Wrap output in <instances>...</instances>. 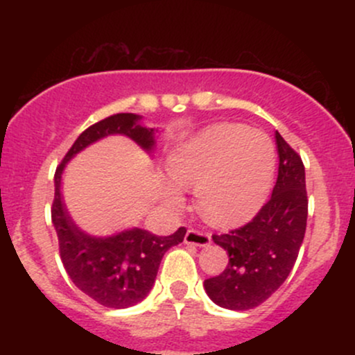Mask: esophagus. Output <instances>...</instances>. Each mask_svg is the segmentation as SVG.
<instances>
[{
  "mask_svg": "<svg viewBox=\"0 0 355 355\" xmlns=\"http://www.w3.org/2000/svg\"><path fill=\"white\" fill-rule=\"evenodd\" d=\"M210 235L200 230H189L185 234V243L187 245L195 247H209L210 245Z\"/></svg>",
  "mask_w": 355,
  "mask_h": 355,
  "instance_id": "34e87169",
  "label": "esophagus"
}]
</instances>
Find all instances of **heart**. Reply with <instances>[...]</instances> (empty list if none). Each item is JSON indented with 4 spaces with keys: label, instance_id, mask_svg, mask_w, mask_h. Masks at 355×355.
I'll return each instance as SVG.
<instances>
[{
    "label": "heart",
    "instance_id": "obj_1",
    "mask_svg": "<svg viewBox=\"0 0 355 355\" xmlns=\"http://www.w3.org/2000/svg\"><path fill=\"white\" fill-rule=\"evenodd\" d=\"M270 137L240 123H215L178 141L166 157L173 183L162 187L168 209L183 207L180 189H195L197 210L207 222L230 227L262 209L275 177Z\"/></svg>",
    "mask_w": 355,
    "mask_h": 355
}]
</instances>
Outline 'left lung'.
<instances>
[{"mask_svg":"<svg viewBox=\"0 0 355 355\" xmlns=\"http://www.w3.org/2000/svg\"><path fill=\"white\" fill-rule=\"evenodd\" d=\"M279 175L272 197L247 225L214 235L229 263L203 282L207 295L230 311H248L270 297L294 267L307 225L305 168L299 153L275 132Z\"/></svg>","mask_w":355,"mask_h":355,"instance_id":"8db88e82","label":"left lung"}]
</instances>
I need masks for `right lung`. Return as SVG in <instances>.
I'll return each instance as SVG.
<instances>
[{
	"mask_svg": "<svg viewBox=\"0 0 355 355\" xmlns=\"http://www.w3.org/2000/svg\"><path fill=\"white\" fill-rule=\"evenodd\" d=\"M140 120L141 116L135 113H118L92 125L76 138L55 173L51 220L58 235L61 262L83 294L110 309L132 307L148 295L165 252L183 242L187 229L180 227L166 237L138 227L110 237L89 235L68 214L61 195V177L75 155L110 135L128 137L146 153H152L158 130L146 128Z\"/></svg>",
	"mask_w": 355,
	"mask_h": 355,
	"instance_id": "obj_1",
	"label": "right lung"
}]
</instances>
